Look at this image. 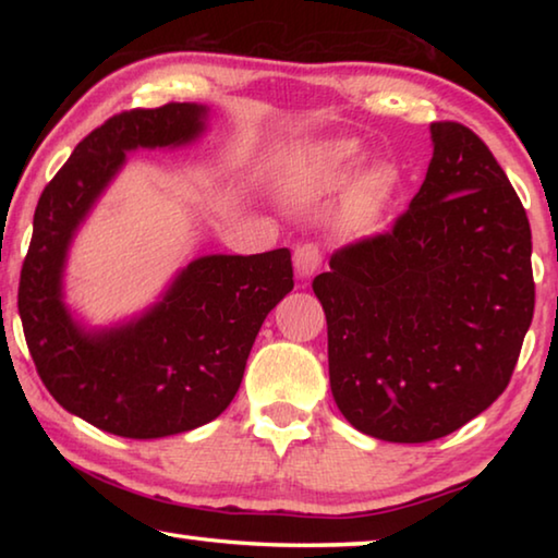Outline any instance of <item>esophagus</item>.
Wrapping results in <instances>:
<instances>
[{
	"mask_svg": "<svg viewBox=\"0 0 558 558\" xmlns=\"http://www.w3.org/2000/svg\"><path fill=\"white\" fill-rule=\"evenodd\" d=\"M325 260V253L319 243H302L295 248V268L300 278H310L315 270H319Z\"/></svg>",
	"mask_w": 558,
	"mask_h": 558,
	"instance_id": "esophagus-1",
	"label": "esophagus"
}]
</instances>
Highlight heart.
<instances>
[{"instance_id":"obj_1","label":"heart","mask_w":558,"mask_h":558,"mask_svg":"<svg viewBox=\"0 0 558 558\" xmlns=\"http://www.w3.org/2000/svg\"><path fill=\"white\" fill-rule=\"evenodd\" d=\"M359 165V147L352 140L319 145L313 153L298 159L288 174V199L292 204L310 206L323 196L342 189L352 179ZM396 189H399V172L391 165H374L364 169L349 186L342 204V226L349 233H369L384 219Z\"/></svg>"}]
</instances>
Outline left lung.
<instances>
[{"mask_svg": "<svg viewBox=\"0 0 558 558\" xmlns=\"http://www.w3.org/2000/svg\"><path fill=\"white\" fill-rule=\"evenodd\" d=\"M426 179L393 229L349 243L313 280L344 418L389 442L448 436L512 379L534 315L532 229L495 155L433 122Z\"/></svg>", "mask_w": 558, "mask_h": 558, "instance_id": "8db88e82", "label": "left lung"}]
</instances>
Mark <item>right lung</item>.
Wrapping results in <instances>:
<instances>
[{"label":"right lung","instance_id":"right-lung-1","mask_svg":"<svg viewBox=\"0 0 558 558\" xmlns=\"http://www.w3.org/2000/svg\"><path fill=\"white\" fill-rule=\"evenodd\" d=\"M204 120L206 108L196 102L112 116L81 140L36 204L19 280L26 347L53 399L112 436L165 438L221 415L239 391L263 319L295 286L288 248L204 256L128 325L88 332L65 310V253L125 153L192 143Z\"/></svg>","mask_w":558,"mask_h":558}]
</instances>
